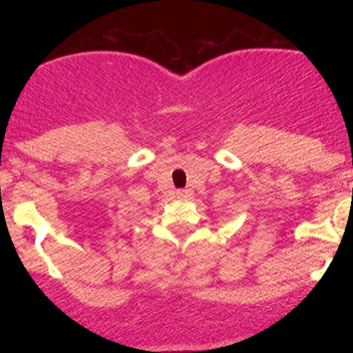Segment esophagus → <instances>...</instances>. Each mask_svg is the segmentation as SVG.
<instances>
[{"mask_svg":"<svg viewBox=\"0 0 353 353\" xmlns=\"http://www.w3.org/2000/svg\"><path fill=\"white\" fill-rule=\"evenodd\" d=\"M177 199H181V201H189V199H192V192H190L189 189H182V190H177Z\"/></svg>","mask_w":353,"mask_h":353,"instance_id":"1","label":"esophagus"}]
</instances>
